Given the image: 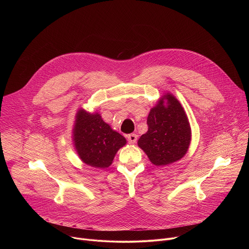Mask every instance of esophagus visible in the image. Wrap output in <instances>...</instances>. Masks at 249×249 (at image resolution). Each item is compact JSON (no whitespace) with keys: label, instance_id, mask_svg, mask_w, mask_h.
Returning <instances> with one entry per match:
<instances>
[{"label":"esophagus","instance_id":"obj_1","mask_svg":"<svg viewBox=\"0 0 249 249\" xmlns=\"http://www.w3.org/2000/svg\"><path fill=\"white\" fill-rule=\"evenodd\" d=\"M127 139H128V141H129V143H130V144H135L136 142H137L138 136H137L136 134H130V135H128Z\"/></svg>","mask_w":249,"mask_h":249}]
</instances>
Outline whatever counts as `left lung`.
Returning <instances> with one entry per match:
<instances>
[{
  "label": "left lung",
  "mask_w": 249,
  "mask_h": 249,
  "mask_svg": "<svg viewBox=\"0 0 249 249\" xmlns=\"http://www.w3.org/2000/svg\"><path fill=\"white\" fill-rule=\"evenodd\" d=\"M148 131L142 135L138 146L145 152L150 161L164 166L181 160L191 142V127L179 100L170 92L160 97L150 110Z\"/></svg>",
  "instance_id": "left-lung-1"
}]
</instances>
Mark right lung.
<instances>
[{
    "instance_id": "obj_1",
    "label": "right lung",
    "mask_w": 249,
    "mask_h": 249,
    "mask_svg": "<svg viewBox=\"0 0 249 249\" xmlns=\"http://www.w3.org/2000/svg\"><path fill=\"white\" fill-rule=\"evenodd\" d=\"M73 144L81 160L95 168L109 167L126 139L104 122L98 112L78 109L73 128Z\"/></svg>"
}]
</instances>
